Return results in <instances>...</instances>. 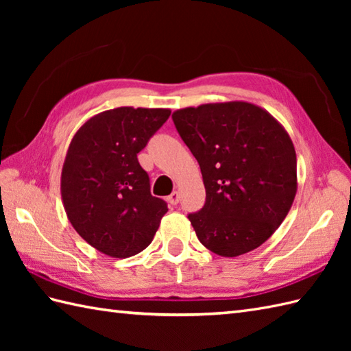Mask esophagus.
<instances>
[{
    "label": "esophagus",
    "mask_w": 351,
    "mask_h": 351,
    "mask_svg": "<svg viewBox=\"0 0 351 351\" xmlns=\"http://www.w3.org/2000/svg\"><path fill=\"white\" fill-rule=\"evenodd\" d=\"M167 202H169L170 205L176 206L178 204H180V193H178V191H173V193H171V195L167 197Z\"/></svg>",
    "instance_id": "34e87169"
}]
</instances>
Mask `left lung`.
<instances>
[{
  "instance_id": "left-lung-1",
  "label": "left lung",
  "mask_w": 351,
  "mask_h": 351,
  "mask_svg": "<svg viewBox=\"0 0 351 351\" xmlns=\"http://www.w3.org/2000/svg\"><path fill=\"white\" fill-rule=\"evenodd\" d=\"M202 171L206 200L189 215L208 250L235 258L270 238L293 206L297 158L285 128L255 104H202L173 111Z\"/></svg>"
}]
</instances>
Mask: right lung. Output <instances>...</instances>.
<instances>
[{"mask_svg": "<svg viewBox=\"0 0 351 351\" xmlns=\"http://www.w3.org/2000/svg\"><path fill=\"white\" fill-rule=\"evenodd\" d=\"M170 116L169 108L119 107L88 119L72 137L62 169V200L78 235L111 258L152 243L167 204L151 195L137 154Z\"/></svg>", "mask_w": 351, "mask_h": 351, "instance_id": "1", "label": "right lung"}]
</instances>
